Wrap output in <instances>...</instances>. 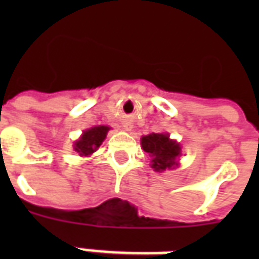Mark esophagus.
Listing matches in <instances>:
<instances>
[{
    "label": "esophagus",
    "instance_id": "obj_1",
    "mask_svg": "<svg viewBox=\"0 0 259 259\" xmlns=\"http://www.w3.org/2000/svg\"><path fill=\"white\" fill-rule=\"evenodd\" d=\"M123 127H125L126 130H130L132 129V125H130V123H125V125H123Z\"/></svg>",
    "mask_w": 259,
    "mask_h": 259
}]
</instances>
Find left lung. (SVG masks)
Instances as JSON below:
<instances>
[{"label":"left lung","mask_w":259,"mask_h":259,"mask_svg":"<svg viewBox=\"0 0 259 259\" xmlns=\"http://www.w3.org/2000/svg\"><path fill=\"white\" fill-rule=\"evenodd\" d=\"M142 149L152 157V168L156 172L173 169L176 158L181 154L180 144L170 140L168 133H152L141 138Z\"/></svg>","instance_id":"left-lung-1"}]
</instances>
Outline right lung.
<instances>
[{
  "instance_id": "right-lung-1",
  "label": "right lung",
  "mask_w": 259,
  "mask_h": 259,
  "mask_svg": "<svg viewBox=\"0 0 259 259\" xmlns=\"http://www.w3.org/2000/svg\"><path fill=\"white\" fill-rule=\"evenodd\" d=\"M110 130L109 126H94L91 129L83 132L82 137L74 144L75 152H78L79 156H90L102 145V142L106 138V134Z\"/></svg>"
}]
</instances>
